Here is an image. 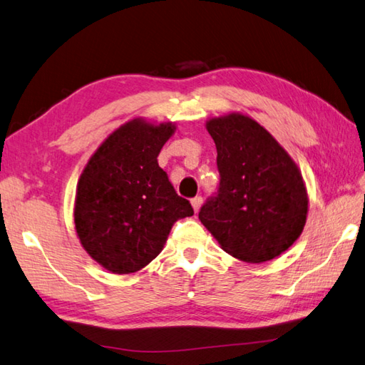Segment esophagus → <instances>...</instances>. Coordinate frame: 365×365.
<instances>
[{
    "label": "esophagus",
    "mask_w": 365,
    "mask_h": 365,
    "mask_svg": "<svg viewBox=\"0 0 365 365\" xmlns=\"http://www.w3.org/2000/svg\"><path fill=\"white\" fill-rule=\"evenodd\" d=\"M190 203H192L193 210H195V212H198L200 207H201V203H203V198H201V197H195V198L190 200Z\"/></svg>",
    "instance_id": "34e87169"
}]
</instances>
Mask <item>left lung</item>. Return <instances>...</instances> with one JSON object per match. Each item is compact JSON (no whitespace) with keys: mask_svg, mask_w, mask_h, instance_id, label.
Here are the masks:
<instances>
[{"mask_svg":"<svg viewBox=\"0 0 365 365\" xmlns=\"http://www.w3.org/2000/svg\"><path fill=\"white\" fill-rule=\"evenodd\" d=\"M220 173L198 218L222 248L245 262H265L302 234L307 193L295 162L253 118L209 120Z\"/></svg>","mask_w":365,"mask_h":365,"instance_id":"1","label":"left lung"}]
</instances>
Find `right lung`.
Segmentation results:
<instances>
[{
  "mask_svg": "<svg viewBox=\"0 0 365 365\" xmlns=\"http://www.w3.org/2000/svg\"><path fill=\"white\" fill-rule=\"evenodd\" d=\"M173 133L172 123L128 121L101 143L79 178L78 237L112 273L143 269L164 248L178 218L193 215L189 200L178 195L158 164Z\"/></svg>",
  "mask_w": 365,
  "mask_h": 365,
  "instance_id": "1",
  "label": "right lung"
}]
</instances>
